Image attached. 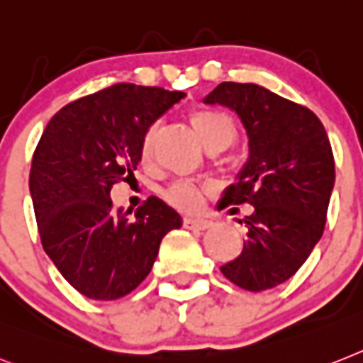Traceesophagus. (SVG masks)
Here are the masks:
<instances>
[{
    "label": "esophagus",
    "instance_id": "34e87169",
    "mask_svg": "<svg viewBox=\"0 0 363 363\" xmlns=\"http://www.w3.org/2000/svg\"><path fill=\"white\" fill-rule=\"evenodd\" d=\"M184 226L189 230H209L213 226L211 220H206V218H193V217H185L184 218Z\"/></svg>",
    "mask_w": 363,
    "mask_h": 363
}]
</instances>
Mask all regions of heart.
I'll return each instance as SVG.
<instances>
[{
    "label": "heart",
    "instance_id": "b5f03b06",
    "mask_svg": "<svg viewBox=\"0 0 363 363\" xmlns=\"http://www.w3.org/2000/svg\"><path fill=\"white\" fill-rule=\"evenodd\" d=\"M189 122L193 125L194 133L199 140L208 150H224L238 139V124L228 113L213 107H200L189 115ZM152 145H154V128L143 133L139 145L140 160L148 161L152 155ZM164 200L179 209H194L200 202V187L189 179H178L170 184L164 191Z\"/></svg>",
    "mask_w": 363,
    "mask_h": 363
}]
</instances>
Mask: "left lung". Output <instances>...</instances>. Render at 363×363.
<instances>
[{
  "instance_id": "8db88e82",
  "label": "left lung",
  "mask_w": 363,
  "mask_h": 363,
  "mask_svg": "<svg viewBox=\"0 0 363 363\" xmlns=\"http://www.w3.org/2000/svg\"><path fill=\"white\" fill-rule=\"evenodd\" d=\"M233 109L248 135L250 155L220 206H254L247 241L220 267L247 291L271 289L295 274L321 239L336 169L325 125L308 107L259 85L224 81L206 98Z\"/></svg>"
}]
</instances>
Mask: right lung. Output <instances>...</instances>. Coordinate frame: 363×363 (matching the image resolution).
Returning <instances> with one entry per match:
<instances>
[{
  "mask_svg": "<svg viewBox=\"0 0 363 363\" xmlns=\"http://www.w3.org/2000/svg\"><path fill=\"white\" fill-rule=\"evenodd\" d=\"M185 92L116 83L57 111L33 154L29 189L42 247L65 280L94 301L131 293L161 239L182 226L163 200L122 211L111 189L133 176L140 137Z\"/></svg>",
  "mask_w": 363,
  "mask_h": 363,
  "instance_id": "obj_1",
  "label": "right lung"
}]
</instances>
